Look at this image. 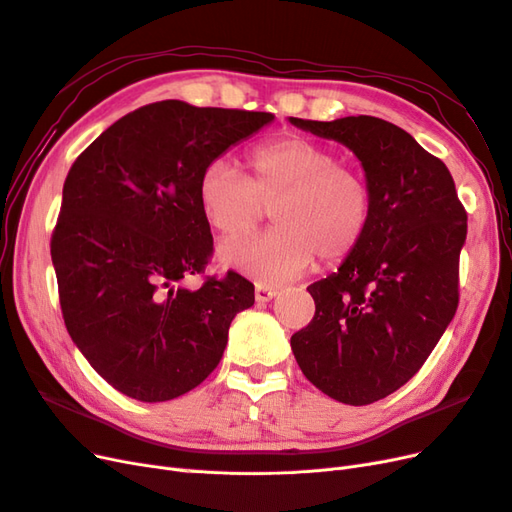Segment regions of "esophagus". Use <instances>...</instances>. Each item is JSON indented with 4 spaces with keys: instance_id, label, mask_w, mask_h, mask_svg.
<instances>
[{
    "instance_id": "34e87169",
    "label": "esophagus",
    "mask_w": 512,
    "mask_h": 512,
    "mask_svg": "<svg viewBox=\"0 0 512 512\" xmlns=\"http://www.w3.org/2000/svg\"><path fill=\"white\" fill-rule=\"evenodd\" d=\"M254 294H256V301H271L275 294H277V288L275 286H267V284H258Z\"/></svg>"
}]
</instances>
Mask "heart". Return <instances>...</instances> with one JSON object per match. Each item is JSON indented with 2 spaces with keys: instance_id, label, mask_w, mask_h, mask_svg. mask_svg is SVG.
Returning <instances> with one entry per match:
<instances>
[{
  "instance_id": "obj_1",
  "label": "heart",
  "mask_w": 512,
  "mask_h": 512,
  "mask_svg": "<svg viewBox=\"0 0 512 512\" xmlns=\"http://www.w3.org/2000/svg\"><path fill=\"white\" fill-rule=\"evenodd\" d=\"M250 175L218 158L205 164L196 183L200 211L222 237H239L265 220L275 228L222 245L228 267L262 284L305 273L316 256L339 265L363 243L374 198L361 170L339 162V153L303 136L258 145Z\"/></svg>"
}]
</instances>
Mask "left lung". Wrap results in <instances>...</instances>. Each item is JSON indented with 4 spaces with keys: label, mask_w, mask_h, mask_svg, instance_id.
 Listing matches in <instances>:
<instances>
[{
    "label": "left lung",
    "mask_w": 512,
    "mask_h": 512,
    "mask_svg": "<svg viewBox=\"0 0 512 512\" xmlns=\"http://www.w3.org/2000/svg\"><path fill=\"white\" fill-rule=\"evenodd\" d=\"M290 123L350 147L374 198L359 250L307 286L316 314L290 337L316 389L367 406L404 386L451 324L468 213L446 164L395 123L369 115Z\"/></svg>",
    "instance_id": "obj_1"
}]
</instances>
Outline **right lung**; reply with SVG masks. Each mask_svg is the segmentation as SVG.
Masks as SVG:
<instances>
[{
    "instance_id": "obj_1",
    "label": "right lung",
    "mask_w": 512,
    "mask_h": 512,
    "mask_svg": "<svg viewBox=\"0 0 512 512\" xmlns=\"http://www.w3.org/2000/svg\"><path fill=\"white\" fill-rule=\"evenodd\" d=\"M275 119L162 100L136 108L74 160L51 237L59 305L89 365L138 401L188 393L218 367L228 327L254 284L228 271L203 286L213 256L200 170Z\"/></svg>"
}]
</instances>
